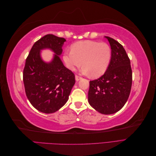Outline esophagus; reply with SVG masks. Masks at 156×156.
I'll use <instances>...</instances> for the list:
<instances>
[{"label": "esophagus", "instance_id": "34e87169", "mask_svg": "<svg viewBox=\"0 0 156 156\" xmlns=\"http://www.w3.org/2000/svg\"><path fill=\"white\" fill-rule=\"evenodd\" d=\"M81 79V77H79V76H78V75H75V80H76L77 81H79L80 79Z\"/></svg>", "mask_w": 156, "mask_h": 156}]
</instances>
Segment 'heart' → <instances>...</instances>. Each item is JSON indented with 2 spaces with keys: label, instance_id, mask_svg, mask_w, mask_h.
I'll return each instance as SVG.
<instances>
[{
  "label": "heart",
  "instance_id": "1",
  "mask_svg": "<svg viewBox=\"0 0 156 156\" xmlns=\"http://www.w3.org/2000/svg\"><path fill=\"white\" fill-rule=\"evenodd\" d=\"M111 56V49L107 44L86 40L74 44L72 50L64 52L62 58L69 69L74 71L83 63L80 70L82 74L99 77L106 72Z\"/></svg>",
  "mask_w": 156,
  "mask_h": 156
}]
</instances>
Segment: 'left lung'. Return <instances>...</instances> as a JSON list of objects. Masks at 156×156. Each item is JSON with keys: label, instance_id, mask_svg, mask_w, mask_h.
Returning a JSON list of instances; mask_svg holds the SVG:
<instances>
[{"label": "left lung", "instance_id": "left-lung-1", "mask_svg": "<svg viewBox=\"0 0 156 156\" xmlns=\"http://www.w3.org/2000/svg\"><path fill=\"white\" fill-rule=\"evenodd\" d=\"M111 45L112 56L109 66L101 77L90 81L89 104L103 115L120 111L129 98L132 84L130 60L120 44L105 36Z\"/></svg>", "mask_w": 156, "mask_h": 156}]
</instances>
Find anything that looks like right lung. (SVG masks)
<instances>
[{"instance_id":"1","label":"right lung","mask_w":156,"mask_h":156,"mask_svg":"<svg viewBox=\"0 0 156 156\" xmlns=\"http://www.w3.org/2000/svg\"><path fill=\"white\" fill-rule=\"evenodd\" d=\"M66 41L63 37L47 34L33 45L23 69L26 95L32 105L41 112L53 113L67 102L75 83V75L66 68L60 55ZM54 52L51 62L42 60L41 51Z\"/></svg>"}]
</instances>
